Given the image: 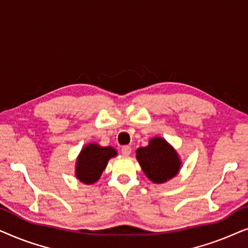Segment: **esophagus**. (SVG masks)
I'll use <instances>...</instances> for the list:
<instances>
[{
    "label": "esophagus",
    "instance_id": "34e87169",
    "mask_svg": "<svg viewBox=\"0 0 248 248\" xmlns=\"http://www.w3.org/2000/svg\"><path fill=\"white\" fill-rule=\"evenodd\" d=\"M131 151H132V149L130 145H124V147H122V155H125V157L130 155Z\"/></svg>",
    "mask_w": 248,
    "mask_h": 248
}]
</instances>
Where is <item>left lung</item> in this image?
Here are the masks:
<instances>
[{
    "label": "left lung",
    "instance_id": "8db88e82",
    "mask_svg": "<svg viewBox=\"0 0 248 248\" xmlns=\"http://www.w3.org/2000/svg\"><path fill=\"white\" fill-rule=\"evenodd\" d=\"M135 152L142 170L155 184L170 181L181 170L182 160L179 155L164 138H151L147 147H140Z\"/></svg>",
    "mask_w": 248,
    "mask_h": 248
}]
</instances>
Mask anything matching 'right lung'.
Masks as SVG:
<instances>
[{
	"mask_svg": "<svg viewBox=\"0 0 248 248\" xmlns=\"http://www.w3.org/2000/svg\"><path fill=\"white\" fill-rule=\"evenodd\" d=\"M116 155L117 151L113 147H101L94 142L86 144L77 157L74 171L77 179L87 185L94 184L106 169L109 159Z\"/></svg>",
	"mask_w": 248,
	"mask_h": 248,
	"instance_id": "1",
	"label": "right lung"
}]
</instances>
